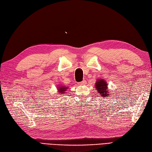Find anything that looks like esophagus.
<instances>
[{
	"label": "esophagus",
	"mask_w": 152,
	"mask_h": 152,
	"mask_svg": "<svg viewBox=\"0 0 152 152\" xmlns=\"http://www.w3.org/2000/svg\"><path fill=\"white\" fill-rule=\"evenodd\" d=\"M86 82L85 81V80H83V81H82V82H80V83H79V85H80V86L85 85H86Z\"/></svg>",
	"instance_id": "1"
}]
</instances>
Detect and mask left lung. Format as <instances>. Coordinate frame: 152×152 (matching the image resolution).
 <instances>
[{
    "instance_id": "left-lung-1",
    "label": "left lung",
    "mask_w": 152,
    "mask_h": 152,
    "mask_svg": "<svg viewBox=\"0 0 152 152\" xmlns=\"http://www.w3.org/2000/svg\"><path fill=\"white\" fill-rule=\"evenodd\" d=\"M96 96H102L103 98H106V96L109 97V92L107 89V83L105 80L100 79L96 83Z\"/></svg>"
}]
</instances>
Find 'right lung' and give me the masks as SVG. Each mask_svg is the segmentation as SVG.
Returning a JSON list of instances; mask_svg holds the SVG:
<instances>
[{
  "mask_svg": "<svg viewBox=\"0 0 152 152\" xmlns=\"http://www.w3.org/2000/svg\"><path fill=\"white\" fill-rule=\"evenodd\" d=\"M67 88V87H66V86H61V87L58 86V92H59V93H60V94L64 95V92H66Z\"/></svg>",
  "mask_w": 152,
  "mask_h": 152,
  "instance_id": "obj_1",
  "label": "right lung"
}]
</instances>
